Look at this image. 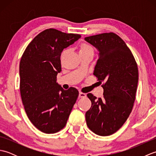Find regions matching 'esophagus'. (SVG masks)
Here are the masks:
<instances>
[{"label": "esophagus", "instance_id": "1", "mask_svg": "<svg viewBox=\"0 0 156 156\" xmlns=\"http://www.w3.org/2000/svg\"><path fill=\"white\" fill-rule=\"evenodd\" d=\"M78 97H79V98H84V97H87V94H85V93H83V92H79Z\"/></svg>", "mask_w": 156, "mask_h": 156}]
</instances>
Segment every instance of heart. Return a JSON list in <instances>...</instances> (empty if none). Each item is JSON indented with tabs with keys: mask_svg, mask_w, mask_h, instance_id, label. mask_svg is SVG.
Here are the masks:
<instances>
[{
	"mask_svg": "<svg viewBox=\"0 0 156 156\" xmlns=\"http://www.w3.org/2000/svg\"><path fill=\"white\" fill-rule=\"evenodd\" d=\"M87 51H93V49L90 45L87 44H82L80 47V52H87ZM64 51L63 52L64 54Z\"/></svg>",
	"mask_w": 156,
	"mask_h": 156,
	"instance_id": "obj_1",
	"label": "heart"
}]
</instances>
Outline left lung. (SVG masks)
Returning <instances> with one entry per match:
<instances>
[{
  "label": "left lung",
  "instance_id": "1",
  "mask_svg": "<svg viewBox=\"0 0 156 156\" xmlns=\"http://www.w3.org/2000/svg\"><path fill=\"white\" fill-rule=\"evenodd\" d=\"M84 39L98 51L93 74L99 82H104L103 98L87 94L92 106L86 112V121L92 132L107 136L122 127L133 108L139 79L137 65L124 41L114 33Z\"/></svg>",
  "mask_w": 156,
  "mask_h": 156
}]
</instances>
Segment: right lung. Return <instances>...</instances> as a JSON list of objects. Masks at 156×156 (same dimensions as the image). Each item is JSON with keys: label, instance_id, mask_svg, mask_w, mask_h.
<instances>
[{"label": "right lung", "instance_id": "obj_1", "mask_svg": "<svg viewBox=\"0 0 156 156\" xmlns=\"http://www.w3.org/2000/svg\"><path fill=\"white\" fill-rule=\"evenodd\" d=\"M81 36L55 29L42 31L28 45L19 65L20 92L29 120L45 133H55L65 127L78 91L65 90L57 82L62 71L64 49Z\"/></svg>", "mask_w": 156, "mask_h": 156}]
</instances>
